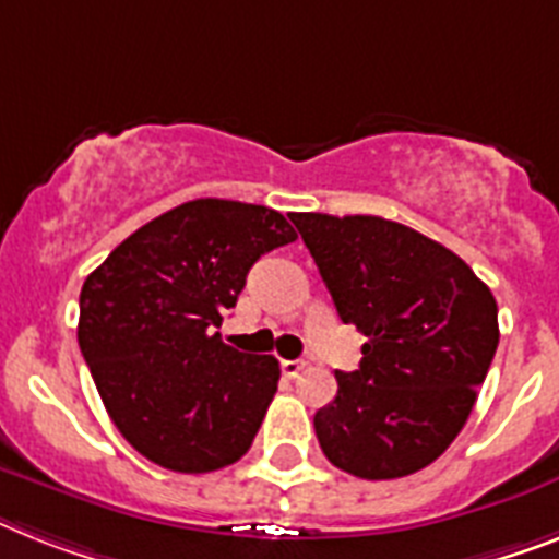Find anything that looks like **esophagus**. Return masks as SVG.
I'll return each instance as SVG.
<instances>
[{
	"mask_svg": "<svg viewBox=\"0 0 559 559\" xmlns=\"http://www.w3.org/2000/svg\"><path fill=\"white\" fill-rule=\"evenodd\" d=\"M280 368H283V373L288 380H294V377H299V371L306 368V362H302V359H283V366Z\"/></svg>",
	"mask_w": 559,
	"mask_h": 559,
	"instance_id": "obj_1",
	"label": "esophagus"
}]
</instances>
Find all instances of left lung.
Segmentation results:
<instances>
[{
	"label": "left lung",
	"mask_w": 559,
	"mask_h": 559,
	"mask_svg": "<svg viewBox=\"0 0 559 559\" xmlns=\"http://www.w3.org/2000/svg\"><path fill=\"white\" fill-rule=\"evenodd\" d=\"M345 325L368 336L359 368L313 414L322 454L362 479L426 468L463 431L495 359L497 299L454 251L382 216L290 214Z\"/></svg>",
	"instance_id": "8db88e82"
}]
</instances>
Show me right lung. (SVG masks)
<instances>
[{"mask_svg": "<svg viewBox=\"0 0 559 559\" xmlns=\"http://www.w3.org/2000/svg\"><path fill=\"white\" fill-rule=\"evenodd\" d=\"M297 239L280 211L191 200L108 253L80 294V348L114 426L168 472L205 474L251 449L280 382L271 354L219 336L262 253Z\"/></svg>", "mask_w": 559, "mask_h": 559, "instance_id": "right-lung-1", "label": "right lung"}]
</instances>
